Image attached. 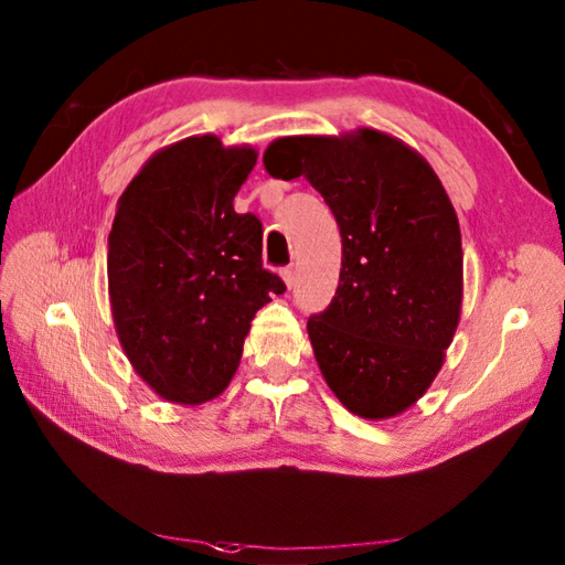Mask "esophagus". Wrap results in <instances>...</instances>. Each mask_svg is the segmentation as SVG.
<instances>
[{
	"mask_svg": "<svg viewBox=\"0 0 565 565\" xmlns=\"http://www.w3.org/2000/svg\"><path fill=\"white\" fill-rule=\"evenodd\" d=\"M281 279H284V284L289 286V289H291V286H294V279H296V271H294V267H284V269H281Z\"/></svg>",
	"mask_w": 565,
	"mask_h": 565,
	"instance_id": "34e87169",
	"label": "esophagus"
}]
</instances>
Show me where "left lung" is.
Returning <instances> with one entry per match:
<instances>
[{
	"label": "left lung",
	"mask_w": 565,
	"mask_h": 565,
	"mask_svg": "<svg viewBox=\"0 0 565 565\" xmlns=\"http://www.w3.org/2000/svg\"><path fill=\"white\" fill-rule=\"evenodd\" d=\"M264 167L306 177L340 225V286L308 318L328 386L359 417L407 411L439 374L461 316V231L439 177L371 128L279 138Z\"/></svg>",
	"instance_id": "left-lung-1"
}]
</instances>
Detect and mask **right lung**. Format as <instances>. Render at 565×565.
I'll return each instance as SVG.
<instances>
[{
    "label": "right lung",
    "mask_w": 565,
    "mask_h": 565,
    "mask_svg": "<svg viewBox=\"0 0 565 565\" xmlns=\"http://www.w3.org/2000/svg\"><path fill=\"white\" fill-rule=\"evenodd\" d=\"M257 152L191 136L142 164L118 199L109 233V296L118 340L164 401L221 395L249 322L279 276L262 267V223L233 199Z\"/></svg>",
    "instance_id": "add662e5"
}]
</instances>
